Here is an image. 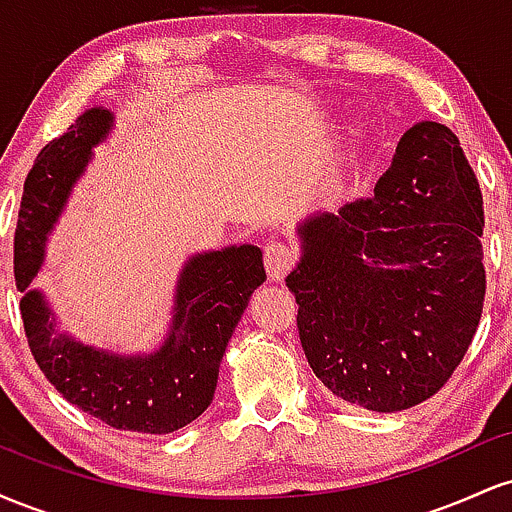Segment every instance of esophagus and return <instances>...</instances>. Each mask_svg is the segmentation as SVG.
Returning <instances> with one entry per match:
<instances>
[{
    "mask_svg": "<svg viewBox=\"0 0 512 512\" xmlns=\"http://www.w3.org/2000/svg\"><path fill=\"white\" fill-rule=\"evenodd\" d=\"M296 262V250L291 245L281 243V240H272V243L264 245V267H267V274L272 281H281L286 272Z\"/></svg>",
    "mask_w": 512,
    "mask_h": 512,
    "instance_id": "obj_1",
    "label": "esophagus"
}]
</instances>
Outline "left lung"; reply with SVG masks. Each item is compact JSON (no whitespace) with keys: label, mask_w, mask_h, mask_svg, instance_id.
<instances>
[{"label":"left lung","mask_w":512,"mask_h":512,"mask_svg":"<svg viewBox=\"0 0 512 512\" xmlns=\"http://www.w3.org/2000/svg\"><path fill=\"white\" fill-rule=\"evenodd\" d=\"M481 204L460 139L421 120L373 195L298 226L286 286L305 358L332 395L390 414L448 383L484 308Z\"/></svg>","instance_id":"8db88e82"}]
</instances>
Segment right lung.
I'll list each match as a JSON object with an SVG mask.
<instances>
[{
    "label": "right lung",
    "instance_id": "right-lung-1",
    "mask_svg": "<svg viewBox=\"0 0 512 512\" xmlns=\"http://www.w3.org/2000/svg\"><path fill=\"white\" fill-rule=\"evenodd\" d=\"M115 115L88 108L62 137L43 146L23 182L14 236V276L28 346L55 390L120 431L173 433L214 399L221 358L252 291L267 279L257 245H228L187 257L178 274L166 337L151 354H115L57 330L48 296L31 289L76 180L108 139Z\"/></svg>",
    "mask_w": 512,
    "mask_h": 512
}]
</instances>
